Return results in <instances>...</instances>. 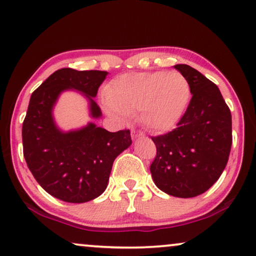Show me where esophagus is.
<instances>
[{
	"label": "esophagus",
	"mask_w": 256,
	"mask_h": 256,
	"mask_svg": "<svg viewBox=\"0 0 256 256\" xmlns=\"http://www.w3.org/2000/svg\"><path fill=\"white\" fill-rule=\"evenodd\" d=\"M144 132L135 130V129H132V138H144Z\"/></svg>",
	"instance_id": "obj_1"
}]
</instances>
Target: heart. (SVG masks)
I'll list each match as a JSON object with an SVG mask.
<instances>
[{"mask_svg":"<svg viewBox=\"0 0 256 256\" xmlns=\"http://www.w3.org/2000/svg\"><path fill=\"white\" fill-rule=\"evenodd\" d=\"M190 84L178 72L124 74L112 80L104 92L107 112L127 120L140 112L141 121L155 132L176 127L190 101Z\"/></svg>","mask_w":256,"mask_h":256,"instance_id":"1","label":"heart"}]
</instances>
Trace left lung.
Masks as SVG:
<instances>
[{
  "instance_id": "left-lung-1",
  "label": "left lung",
  "mask_w": 256,
  "mask_h": 256,
  "mask_svg": "<svg viewBox=\"0 0 256 256\" xmlns=\"http://www.w3.org/2000/svg\"><path fill=\"white\" fill-rule=\"evenodd\" d=\"M190 84L192 100L178 128L152 138L156 156L152 178L176 198L198 196L221 176L232 148V115L220 89L187 64L174 66Z\"/></svg>"
}]
</instances>
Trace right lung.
<instances>
[{
	"label": "right lung",
	"instance_id": "1",
	"mask_svg": "<svg viewBox=\"0 0 256 256\" xmlns=\"http://www.w3.org/2000/svg\"><path fill=\"white\" fill-rule=\"evenodd\" d=\"M107 74L62 68L32 94L22 126L23 155L38 184L58 200L84 204L100 196L108 186L112 162L132 144L129 129L110 132L90 122L62 132L52 118L60 94L74 89L88 98L92 118H98L102 112L92 98Z\"/></svg>",
	"mask_w": 256,
	"mask_h": 256
}]
</instances>
